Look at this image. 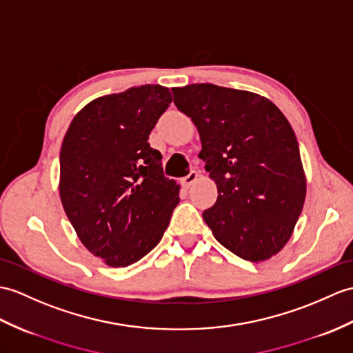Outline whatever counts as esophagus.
I'll return each instance as SVG.
<instances>
[{
  "mask_svg": "<svg viewBox=\"0 0 353 353\" xmlns=\"http://www.w3.org/2000/svg\"><path fill=\"white\" fill-rule=\"evenodd\" d=\"M196 179H199V173H196V171H191L190 174L185 176V177L182 179V183H183L185 188H190V186L195 182Z\"/></svg>",
  "mask_w": 353,
  "mask_h": 353,
  "instance_id": "34e87169",
  "label": "esophagus"
}]
</instances>
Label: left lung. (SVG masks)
<instances>
[{
	"instance_id": "1",
	"label": "left lung",
	"mask_w": 353,
	"mask_h": 353,
	"mask_svg": "<svg viewBox=\"0 0 353 353\" xmlns=\"http://www.w3.org/2000/svg\"><path fill=\"white\" fill-rule=\"evenodd\" d=\"M173 96L199 130V157L218 188L216 203L203 212L215 239L243 260L275 256L290 239L307 192L289 120L245 90L191 84L173 88Z\"/></svg>"
}]
</instances>
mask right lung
Listing matches in <instances>:
<instances>
[{"label": "right lung", "instance_id": "obj_1", "mask_svg": "<svg viewBox=\"0 0 353 353\" xmlns=\"http://www.w3.org/2000/svg\"><path fill=\"white\" fill-rule=\"evenodd\" d=\"M173 97L139 85L97 97L73 117L60 152V199L84 247L112 268L150 252L179 204L149 135Z\"/></svg>", "mask_w": 353, "mask_h": 353}]
</instances>
